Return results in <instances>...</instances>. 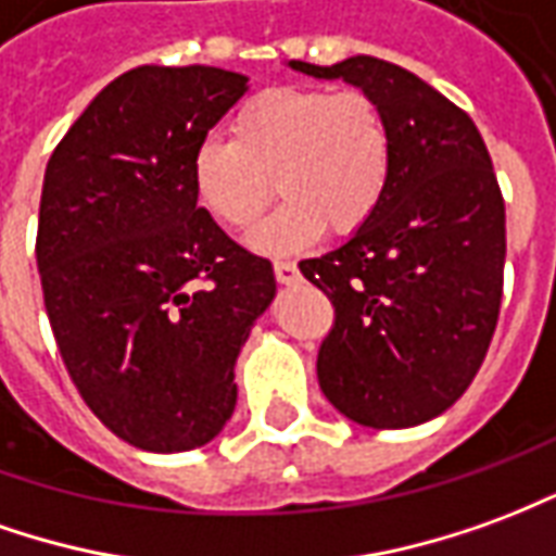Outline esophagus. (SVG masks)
<instances>
[{"instance_id":"34e87169","label":"esophagus","mask_w":556,"mask_h":556,"mask_svg":"<svg viewBox=\"0 0 556 556\" xmlns=\"http://www.w3.org/2000/svg\"><path fill=\"white\" fill-rule=\"evenodd\" d=\"M275 278H278V285H299V266L296 263H275Z\"/></svg>"}]
</instances>
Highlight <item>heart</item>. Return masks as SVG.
<instances>
[{
	"label": "heart",
	"mask_w": 556,
	"mask_h": 556,
	"mask_svg": "<svg viewBox=\"0 0 556 556\" xmlns=\"http://www.w3.org/2000/svg\"><path fill=\"white\" fill-rule=\"evenodd\" d=\"M392 128L362 89H266L230 119V143L203 140L191 155L200 206L230 230L254 227L275 191L285 203L251 233L263 254H296L329 227L348 236L380 208L392 176Z\"/></svg>",
	"instance_id": "1"
}]
</instances>
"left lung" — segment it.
I'll use <instances>...</instances> for the list:
<instances>
[{"instance_id":"1","label":"left lung","mask_w":556,"mask_h":556,"mask_svg":"<svg viewBox=\"0 0 556 556\" xmlns=\"http://www.w3.org/2000/svg\"><path fill=\"white\" fill-rule=\"evenodd\" d=\"M287 68L377 98L395 146L371 222L299 263L334 305L317 356L323 395L365 428L422 425L473 383L497 326L506 206L485 140L464 110L386 59Z\"/></svg>"}]
</instances>
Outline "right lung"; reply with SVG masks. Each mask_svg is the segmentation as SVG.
Segmentation results:
<instances>
[{"label": "right lung", "mask_w": 556, "mask_h": 556, "mask_svg": "<svg viewBox=\"0 0 556 556\" xmlns=\"http://www.w3.org/2000/svg\"><path fill=\"white\" fill-rule=\"evenodd\" d=\"M248 92L212 65H140L98 92L50 155L38 271L89 410L146 452H188L236 410V359L275 299L191 188V155Z\"/></svg>", "instance_id": "obj_1"}]
</instances>
